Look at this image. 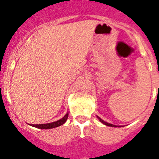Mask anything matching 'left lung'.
<instances>
[{
    "instance_id": "1",
    "label": "left lung",
    "mask_w": 159,
    "mask_h": 159,
    "mask_svg": "<svg viewBox=\"0 0 159 159\" xmlns=\"http://www.w3.org/2000/svg\"><path fill=\"white\" fill-rule=\"evenodd\" d=\"M97 117H98V119H99V120H101V122H102V123H103V124H105V125H107V126H114V127H115V126H115V125H112V124L107 123V121H105V120H101V118L99 117V116H97Z\"/></svg>"
}]
</instances>
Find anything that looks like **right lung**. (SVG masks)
Wrapping results in <instances>:
<instances>
[{"label": "right lung", "instance_id": "right-lung-1", "mask_svg": "<svg viewBox=\"0 0 159 159\" xmlns=\"http://www.w3.org/2000/svg\"><path fill=\"white\" fill-rule=\"evenodd\" d=\"M68 116L69 114L67 113L66 115L64 116V117L60 119V120L54 121V122H51V123H47V124H38V125H31V126H35L38 127L39 129H51V128H54V127H58V126H61L68 119Z\"/></svg>", "mask_w": 159, "mask_h": 159}]
</instances>
